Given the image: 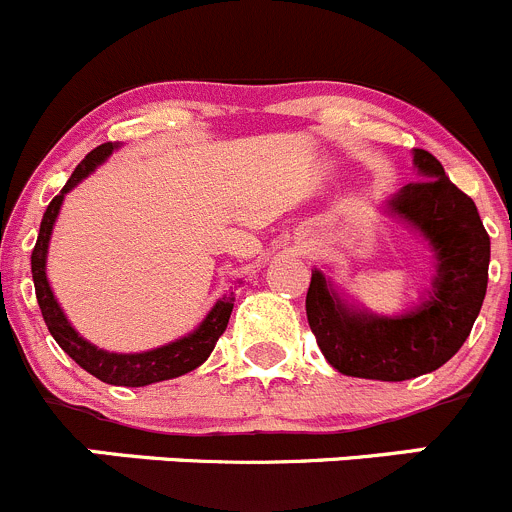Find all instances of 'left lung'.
I'll list each match as a JSON object with an SVG mask.
<instances>
[{"instance_id": "obj_1", "label": "left lung", "mask_w": 512, "mask_h": 512, "mask_svg": "<svg viewBox=\"0 0 512 512\" xmlns=\"http://www.w3.org/2000/svg\"><path fill=\"white\" fill-rule=\"evenodd\" d=\"M422 178L407 183L389 206L415 223L440 259L435 294L399 319L354 314L321 271L311 274L306 319L334 369L349 377L402 382L442 367L470 337L488 289L490 236L467 193L445 175L440 160L415 150Z\"/></svg>"}]
</instances>
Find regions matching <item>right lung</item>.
I'll use <instances>...</instances> for the list:
<instances>
[{
  "label": "right lung",
  "mask_w": 512,
  "mask_h": 512,
  "mask_svg": "<svg viewBox=\"0 0 512 512\" xmlns=\"http://www.w3.org/2000/svg\"><path fill=\"white\" fill-rule=\"evenodd\" d=\"M113 143H102L95 150L85 155L80 165L72 170L70 180L65 183L60 193L52 198V203L47 206L45 216H42L40 236L34 243L32 251V281H34V294H37V304H40L42 316H45V324L50 329V334L55 337V342L80 364L85 372H90L92 377L102 379L107 384H118V387H145V384L163 382V379L180 377V374L191 372L198 364H203L208 359V354L216 347L218 337L226 332L228 319H231L233 311V291L228 296H223L216 306L211 309V314L206 316L196 332L188 334V337L178 339V342L168 344V347L153 349V352L143 354H110L102 352V349L92 347L90 342L80 337L70 326V321L62 314L60 304L52 296L50 284H47L45 276V256H47V243H50L52 226H55V218L60 213L62 198L67 191L80 183L85 175H90V170H95V165H100L107 155L113 153Z\"/></svg>",
  "instance_id": "add662e5"
}]
</instances>
